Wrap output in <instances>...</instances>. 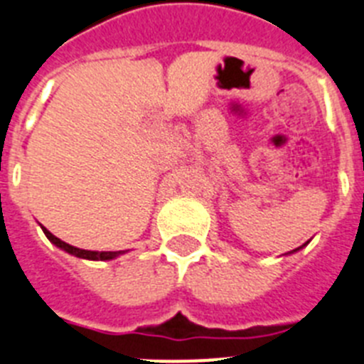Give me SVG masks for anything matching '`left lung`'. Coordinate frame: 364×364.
Masks as SVG:
<instances>
[{
	"label": "left lung",
	"mask_w": 364,
	"mask_h": 364,
	"mask_svg": "<svg viewBox=\"0 0 364 364\" xmlns=\"http://www.w3.org/2000/svg\"><path fill=\"white\" fill-rule=\"evenodd\" d=\"M307 243H309V241H307ZM307 243H306V245H307ZM306 245H302V247L294 248V250H291V252H287V254H294V252H298V250H300V248H304V247H306Z\"/></svg>",
	"instance_id": "left-lung-1"
}]
</instances>
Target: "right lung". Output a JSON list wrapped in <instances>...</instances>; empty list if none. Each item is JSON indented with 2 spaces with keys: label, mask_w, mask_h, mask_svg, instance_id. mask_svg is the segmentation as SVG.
<instances>
[{
  "label": "right lung",
  "mask_w": 364,
  "mask_h": 364,
  "mask_svg": "<svg viewBox=\"0 0 364 364\" xmlns=\"http://www.w3.org/2000/svg\"><path fill=\"white\" fill-rule=\"evenodd\" d=\"M42 230H43V234H46V237H48L55 247L62 248L64 252L71 254V256H75V257H80V259H90V262H110V259L119 257L121 254H125V250H117V252H97V250H85V248L71 247V245L64 243L62 239H58L57 235H53L46 226H42Z\"/></svg>",
  "instance_id": "1"
}]
</instances>
